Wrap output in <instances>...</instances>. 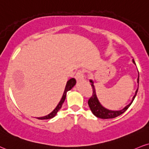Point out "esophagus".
I'll list each match as a JSON object with an SVG mask.
<instances>
[{"label": "esophagus", "mask_w": 149, "mask_h": 149, "mask_svg": "<svg viewBox=\"0 0 149 149\" xmlns=\"http://www.w3.org/2000/svg\"><path fill=\"white\" fill-rule=\"evenodd\" d=\"M77 81H81L82 80L84 79V72L82 70H80L77 72L76 76H75Z\"/></svg>", "instance_id": "esophagus-1"}]
</instances>
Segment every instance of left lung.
<instances>
[{
	"label": "left lung",
	"instance_id": "obj_1",
	"mask_svg": "<svg viewBox=\"0 0 149 149\" xmlns=\"http://www.w3.org/2000/svg\"><path fill=\"white\" fill-rule=\"evenodd\" d=\"M132 62H133V63L135 64V60H134V59L132 60ZM90 82L92 83V94L91 95V96L89 97L88 100V105L89 107H90V110H92V113L94 114L96 117L101 118V119H113V118H115L116 116L121 115V114H123V112H126V111L128 110V107L130 106V105L132 104V101H134V99H135L138 91V89H137L135 92V96H134L133 98H132L131 103L128 104V105H127L126 107H125L123 110H119V111H112V110H107V109H105V107H103L101 105V103H100L99 101H98L97 97H96V92H95L94 86L93 85L92 80H90ZM137 82H138V85H139V76H138V78H137Z\"/></svg>",
	"mask_w": 149,
	"mask_h": 149
}]
</instances>
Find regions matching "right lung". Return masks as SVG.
<instances>
[{
    "label": "right lung",
    "instance_id": "obj_1",
    "mask_svg": "<svg viewBox=\"0 0 149 149\" xmlns=\"http://www.w3.org/2000/svg\"><path fill=\"white\" fill-rule=\"evenodd\" d=\"M76 80H75V78H71V79L68 80L67 85H66L65 89H64L63 96H62V98H61L60 103H59L58 105H57V107L55 108V110H53V112H51V113L48 114V115H46L45 116H42V117H37V119H41V120H42V119H51V118L54 117V116L56 115L57 112H58V111L60 110V109L61 108V107H62V104H63L64 101H65L66 96H67V92H68V91L71 90V89H72V87H73V86L76 85Z\"/></svg>",
    "mask_w": 149,
    "mask_h": 149
}]
</instances>
